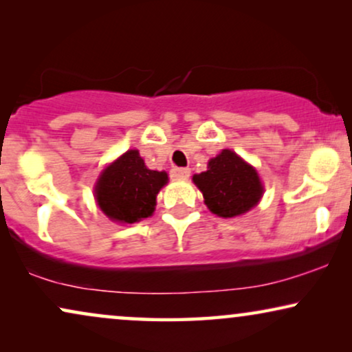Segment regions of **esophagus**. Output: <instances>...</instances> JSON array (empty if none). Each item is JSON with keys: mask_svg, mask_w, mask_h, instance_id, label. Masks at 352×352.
Segmentation results:
<instances>
[{"mask_svg": "<svg viewBox=\"0 0 352 352\" xmlns=\"http://www.w3.org/2000/svg\"><path fill=\"white\" fill-rule=\"evenodd\" d=\"M173 179H187L190 176L189 168H173L170 171Z\"/></svg>", "mask_w": 352, "mask_h": 352, "instance_id": "obj_1", "label": "esophagus"}]
</instances>
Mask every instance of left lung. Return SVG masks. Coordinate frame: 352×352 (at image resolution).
<instances>
[{
	"mask_svg": "<svg viewBox=\"0 0 352 352\" xmlns=\"http://www.w3.org/2000/svg\"><path fill=\"white\" fill-rule=\"evenodd\" d=\"M192 181L204 194L208 210L221 218L247 213L264 192L256 170L229 148L211 158L208 170L194 175Z\"/></svg>",
	"mask_w": 352,
	"mask_h": 352,
	"instance_id": "obj_1",
	"label": "left lung"
}]
</instances>
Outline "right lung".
Instances as JSON below:
<instances>
[{
    "mask_svg": "<svg viewBox=\"0 0 352 352\" xmlns=\"http://www.w3.org/2000/svg\"><path fill=\"white\" fill-rule=\"evenodd\" d=\"M166 182L165 171L148 170L138 151H128L100 173L96 201L115 223L133 224L153 213L157 194Z\"/></svg>",
    "mask_w": 352,
    "mask_h": 352,
    "instance_id": "obj_1",
    "label": "right lung"
}]
</instances>
